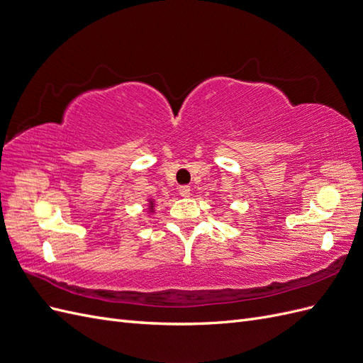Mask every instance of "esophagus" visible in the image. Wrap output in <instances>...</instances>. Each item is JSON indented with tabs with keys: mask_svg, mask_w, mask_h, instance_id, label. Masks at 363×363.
<instances>
[{
	"mask_svg": "<svg viewBox=\"0 0 363 363\" xmlns=\"http://www.w3.org/2000/svg\"><path fill=\"white\" fill-rule=\"evenodd\" d=\"M179 194L182 195V196H184V199H188V196L191 195V188H189V186H180V188H179Z\"/></svg>",
	"mask_w": 363,
	"mask_h": 363,
	"instance_id": "34e87169",
	"label": "esophagus"
}]
</instances>
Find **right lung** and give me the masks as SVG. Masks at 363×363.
<instances>
[{
    "instance_id": "right-lung-1",
    "label": "right lung",
    "mask_w": 363,
    "mask_h": 363,
    "mask_svg": "<svg viewBox=\"0 0 363 363\" xmlns=\"http://www.w3.org/2000/svg\"><path fill=\"white\" fill-rule=\"evenodd\" d=\"M150 208H152V203L151 201H150Z\"/></svg>"
}]
</instances>
